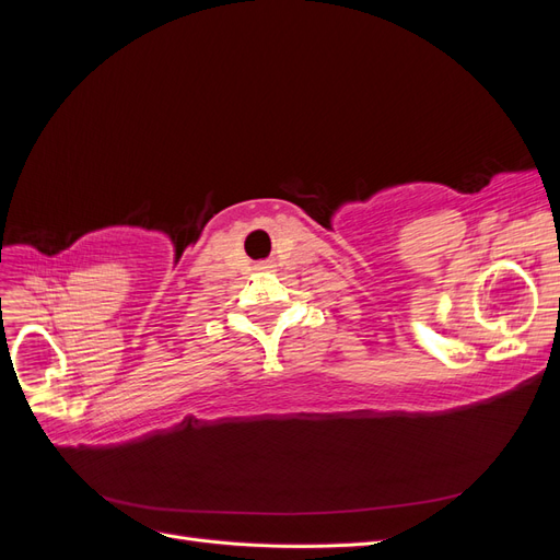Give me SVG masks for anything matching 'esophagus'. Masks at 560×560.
<instances>
[{
  "instance_id": "obj_1",
  "label": "esophagus",
  "mask_w": 560,
  "mask_h": 560,
  "mask_svg": "<svg viewBox=\"0 0 560 560\" xmlns=\"http://www.w3.org/2000/svg\"><path fill=\"white\" fill-rule=\"evenodd\" d=\"M259 268H270V266H268V264H261V266H259Z\"/></svg>"
}]
</instances>
